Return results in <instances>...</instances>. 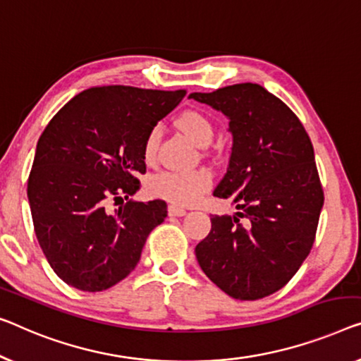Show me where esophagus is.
Returning a JSON list of instances; mask_svg holds the SVG:
<instances>
[{
  "instance_id": "esophagus-1",
  "label": "esophagus",
  "mask_w": 361,
  "mask_h": 361,
  "mask_svg": "<svg viewBox=\"0 0 361 361\" xmlns=\"http://www.w3.org/2000/svg\"><path fill=\"white\" fill-rule=\"evenodd\" d=\"M169 214L176 215V217H183V215L188 214V211H186V209L180 207V206H175V204H171V206H169Z\"/></svg>"
}]
</instances>
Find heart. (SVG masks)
Segmentation results:
<instances>
[{
    "mask_svg": "<svg viewBox=\"0 0 361 361\" xmlns=\"http://www.w3.org/2000/svg\"><path fill=\"white\" fill-rule=\"evenodd\" d=\"M176 126L197 146H206L212 139L214 128L209 118L201 111L188 110L176 120ZM159 142V131L150 129L144 139L142 154L146 162H152ZM212 185V173L207 169H195L183 171H164L155 175L149 183V190L154 196L166 199L178 206L196 204Z\"/></svg>",
    "mask_w": 361,
    "mask_h": 361,
    "instance_id": "1",
    "label": "heart"
}]
</instances>
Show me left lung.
<instances>
[{
	"mask_svg": "<svg viewBox=\"0 0 361 361\" xmlns=\"http://www.w3.org/2000/svg\"><path fill=\"white\" fill-rule=\"evenodd\" d=\"M190 99L230 120L232 154L214 196L238 209L212 215L211 232L196 246L197 262L232 298H264L297 274L313 248L324 204L313 144L298 116L259 84Z\"/></svg>",
	"mask_w": 361,
	"mask_h": 361,
	"instance_id": "8db88e82",
	"label": "left lung"
}]
</instances>
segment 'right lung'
<instances>
[{
    "label": "right lung",
    "instance_id": "obj_1",
    "mask_svg": "<svg viewBox=\"0 0 361 361\" xmlns=\"http://www.w3.org/2000/svg\"><path fill=\"white\" fill-rule=\"evenodd\" d=\"M186 90L104 85L78 94L37 142L27 181L37 240L63 282L102 292L134 271L149 233L166 217L165 201H128L146 173L150 129Z\"/></svg>",
    "mask_w": 361,
    "mask_h": 361
}]
</instances>
